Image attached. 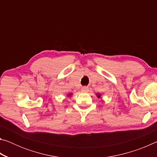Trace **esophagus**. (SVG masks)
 I'll list each match as a JSON object with an SVG mask.
<instances>
[{
	"label": "esophagus",
	"mask_w": 157,
	"mask_h": 157,
	"mask_svg": "<svg viewBox=\"0 0 157 157\" xmlns=\"http://www.w3.org/2000/svg\"><path fill=\"white\" fill-rule=\"evenodd\" d=\"M81 91L82 92H84V93H86L89 91V87L86 86H82V89H81Z\"/></svg>",
	"instance_id": "esophagus-1"
}]
</instances>
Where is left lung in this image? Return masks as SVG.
<instances>
[{"mask_svg": "<svg viewBox=\"0 0 157 157\" xmlns=\"http://www.w3.org/2000/svg\"><path fill=\"white\" fill-rule=\"evenodd\" d=\"M96 95H97V97H98V98H100V95L99 94H96Z\"/></svg>", "mask_w": 157, "mask_h": 157, "instance_id": "1", "label": "left lung"}]
</instances>
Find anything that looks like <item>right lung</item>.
Listing matches in <instances>:
<instances>
[{
  "mask_svg": "<svg viewBox=\"0 0 157 157\" xmlns=\"http://www.w3.org/2000/svg\"><path fill=\"white\" fill-rule=\"evenodd\" d=\"M71 94H69V96H71Z\"/></svg>",
  "mask_w": 157,
  "mask_h": 157,
  "instance_id": "obj_1",
  "label": "right lung"
}]
</instances>
